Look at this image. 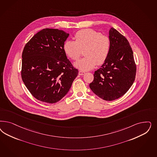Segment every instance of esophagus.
Segmentation results:
<instances>
[{"label": "esophagus", "instance_id": "obj_1", "mask_svg": "<svg viewBox=\"0 0 157 157\" xmlns=\"http://www.w3.org/2000/svg\"><path fill=\"white\" fill-rule=\"evenodd\" d=\"M85 73H86V72L84 71H79V72H78V75H80V76L84 75Z\"/></svg>", "mask_w": 157, "mask_h": 157}]
</instances>
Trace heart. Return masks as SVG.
<instances>
[{
  "label": "heart",
  "instance_id": "b5f03b06",
  "mask_svg": "<svg viewBox=\"0 0 157 157\" xmlns=\"http://www.w3.org/2000/svg\"><path fill=\"white\" fill-rule=\"evenodd\" d=\"M75 39V41L66 40L63 44V50L68 57L76 61L80 56L81 50H84L86 56L75 63L77 69L89 71L96 64L101 65L106 61L111 48L108 36L91 29H84L76 33Z\"/></svg>",
  "mask_w": 157,
  "mask_h": 157
}]
</instances>
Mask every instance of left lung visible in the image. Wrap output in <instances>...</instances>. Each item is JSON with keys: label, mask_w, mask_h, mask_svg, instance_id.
Listing matches in <instances>:
<instances>
[{"label": "left lung", "mask_w": 157, "mask_h": 157, "mask_svg": "<svg viewBox=\"0 0 157 157\" xmlns=\"http://www.w3.org/2000/svg\"><path fill=\"white\" fill-rule=\"evenodd\" d=\"M109 55L101 68L95 71L90 87L103 100L111 101L123 96L135 79L136 67L133 53L127 39L114 29L109 30Z\"/></svg>", "instance_id": "obj_1"}]
</instances>
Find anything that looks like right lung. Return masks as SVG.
<instances>
[{
    "label": "right lung",
    "mask_w": 157,
    "mask_h": 157,
    "mask_svg": "<svg viewBox=\"0 0 157 157\" xmlns=\"http://www.w3.org/2000/svg\"><path fill=\"white\" fill-rule=\"evenodd\" d=\"M69 36L63 30L46 28L33 36L24 48L22 79L30 94L40 101H59L78 73L63 50Z\"/></svg>",
    "instance_id": "obj_1"
}]
</instances>
